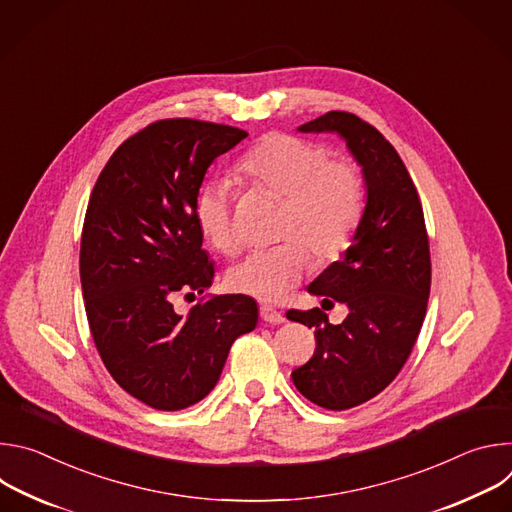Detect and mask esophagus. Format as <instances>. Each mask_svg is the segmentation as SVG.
I'll use <instances>...</instances> for the list:
<instances>
[{
	"label": "esophagus",
	"instance_id": "obj_1",
	"mask_svg": "<svg viewBox=\"0 0 512 512\" xmlns=\"http://www.w3.org/2000/svg\"><path fill=\"white\" fill-rule=\"evenodd\" d=\"M259 314H261V320H263V322H269V324H281V322H285L283 312H279V310H275V308H271V306H261V308H259Z\"/></svg>",
	"mask_w": 512,
	"mask_h": 512
}]
</instances>
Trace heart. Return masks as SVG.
Segmentation results:
<instances>
[{"mask_svg": "<svg viewBox=\"0 0 512 512\" xmlns=\"http://www.w3.org/2000/svg\"><path fill=\"white\" fill-rule=\"evenodd\" d=\"M237 176L283 198L277 237L285 239L271 249L251 251L229 269L227 285L237 294L261 302L281 300L312 267L307 246L318 261L336 259L360 225L364 180L356 164L328 158L316 141L269 133L241 156ZM192 214L208 247L223 255L237 251L231 192L225 184L202 186Z\"/></svg>", "mask_w": 512, "mask_h": 512, "instance_id": "1", "label": "heart"}]
</instances>
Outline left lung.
<instances>
[{
	"label": "left lung",
	"instance_id": "obj_1",
	"mask_svg": "<svg viewBox=\"0 0 512 512\" xmlns=\"http://www.w3.org/2000/svg\"><path fill=\"white\" fill-rule=\"evenodd\" d=\"M298 131L338 133L367 184L350 247L308 285L324 302L346 304L348 316L334 326L320 308L287 312L316 336L314 356L291 373L296 389L342 411L379 395L409 358L431 287L429 239L417 188L381 131L346 111H328Z\"/></svg>",
	"mask_w": 512,
	"mask_h": 512
}]
</instances>
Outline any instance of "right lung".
Instances as JSON below:
<instances>
[{"mask_svg":"<svg viewBox=\"0 0 512 512\" xmlns=\"http://www.w3.org/2000/svg\"><path fill=\"white\" fill-rule=\"evenodd\" d=\"M245 137L231 125L156 121L119 145L91 192L81 237L89 328L117 385L160 411L204 399L233 342L257 326V304L243 294L208 298L186 316L172 306L214 279L194 198L208 166Z\"/></svg>","mask_w":512,"mask_h":512,"instance_id":"add662e5","label":"right lung"}]
</instances>
